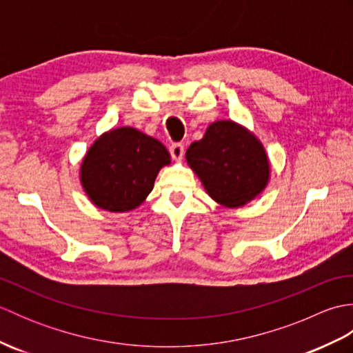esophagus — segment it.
<instances>
[{"instance_id":"1","label":"esophagus","mask_w":353,"mask_h":353,"mask_svg":"<svg viewBox=\"0 0 353 353\" xmlns=\"http://www.w3.org/2000/svg\"><path fill=\"white\" fill-rule=\"evenodd\" d=\"M170 153H171L172 159L179 162V161H182L183 153H185V148H183L182 144H172V145L170 147Z\"/></svg>"}]
</instances>
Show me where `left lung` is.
<instances>
[{
    "mask_svg": "<svg viewBox=\"0 0 353 353\" xmlns=\"http://www.w3.org/2000/svg\"><path fill=\"white\" fill-rule=\"evenodd\" d=\"M185 156L209 197L226 208L247 205L265 190L270 181L264 145L235 121L212 123Z\"/></svg>",
    "mask_w": 353,
    "mask_h": 353,
    "instance_id": "8db88e82",
    "label": "left lung"
}]
</instances>
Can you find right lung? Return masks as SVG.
<instances>
[{
  "instance_id": "1",
  "label": "right lung",
  "mask_w": 353,
  "mask_h": 353,
  "mask_svg": "<svg viewBox=\"0 0 353 353\" xmlns=\"http://www.w3.org/2000/svg\"><path fill=\"white\" fill-rule=\"evenodd\" d=\"M170 162L162 142L133 127H118L89 147L81 161L80 182L97 208L129 212L147 199L157 172Z\"/></svg>"
}]
</instances>
